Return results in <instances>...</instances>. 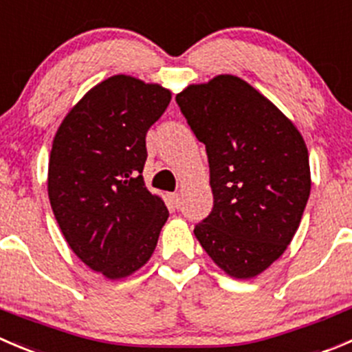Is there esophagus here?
Returning a JSON list of instances; mask_svg holds the SVG:
<instances>
[{"mask_svg":"<svg viewBox=\"0 0 352 352\" xmlns=\"http://www.w3.org/2000/svg\"><path fill=\"white\" fill-rule=\"evenodd\" d=\"M170 201H172V204L175 208H179L180 206V194L179 192H173V194H170Z\"/></svg>","mask_w":352,"mask_h":352,"instance_id":"34e87169","label":"esophagus"}]
</instances>
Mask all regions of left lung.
Masks as SVG:
<instances>
[{"mask_svg":"<svg viewBox=\"0 0 352 352\" xmlns=\"http://www.w3.org/2000/svg\"><path fill=\"white\" fill-rule=\"evenodd\" d=\"M175 101L210 163L213 210L194 235L225 274L256 277L291 244L308 203L305 139L272 101L234 75L189 85Z\"/></svg>","mask_w":352,"mask_h":352,"instance_id":"8db88e82","label":"left lung"}]
</instances>
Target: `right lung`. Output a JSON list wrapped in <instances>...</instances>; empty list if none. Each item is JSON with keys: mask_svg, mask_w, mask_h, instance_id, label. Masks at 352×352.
<instances>
[{"mask_svg": "<svg viewBox=\"0 0 352 352\" xmlns=\"http://www.w3.org/2000/svg\"><path fill=\"white\" fill-rule=\"evenodd\" d=\"M172 93L113 75L85 94L54 135L47 196L72 251L107 278L129 277L151 258L168 218L144 186L146 134Z\"/></svg>", "mask_w": 352, "mask_h": 352, "instance_id": "obj_1", "label": "right lung"}]
</instances>
